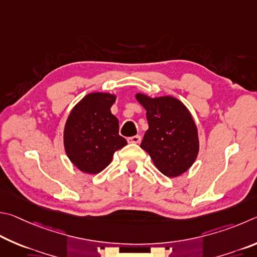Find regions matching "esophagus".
I'll return each instance as SVG.
<instances>
[{
	"label": "esophagus",
	"mask_w": 257,
	"mask_h": 257,
	"mask_svg": "<svg viewBox=\"0 0 257 257\" xmlns=\"http://www.w3.org/2000/svg\"><path fill=\"white\" fill-rule=\"evenodd\" d=\"M142 140V138L140 136H134V137H131L127 139V141L130 143H140Z\"/></svg>",
	"instance_id": "obj_1"
}]
</instances>
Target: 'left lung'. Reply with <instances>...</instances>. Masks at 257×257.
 Listing matches in <instances>:
<instances>
[{"label":"left lung","mask_w":257,"mask_h":257,"mask_svg":"<svg viewBox=\"0 0 257 257\" xmlns=\"http://www.w3.org/2000/svg\"><path fill=\"white\" fill-rule=\"evenodd\" d=\"M137 99L146 108L149 124L141 148L167 177L185 173L199 154L197 128L191 112L174 97L150 98L138 93Z\"/></svg>","instance_id":"1"}]
</instances>
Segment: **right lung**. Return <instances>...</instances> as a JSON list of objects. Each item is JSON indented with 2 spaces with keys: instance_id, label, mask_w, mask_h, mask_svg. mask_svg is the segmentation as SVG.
Returning <instances> with one entry per match:
<instances>
[{
  "instance_id": "right-lung-1",
  "label": "right lung",
  "mask_w": 257,
  "mask_h": 257,
  "mask_svg": "<svg viewBox=\"0 0 257 257\" xmlns=\"http://www.w3.org/2000/svg\"><path fill=\"white\" fill-rule=\"evenodd\" d=\"M115 99L110 93H89L70 112L64 128L65 152L81 172L100 173L114 152L127 145L118 134V119L110 112Z\"/></svg>"
}]
</instances>
